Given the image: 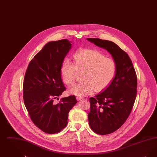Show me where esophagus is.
Masks as SVG:
<instances>
[{"label":"esophagus","instance_id":"1","mask_svg":"<svg viewBox=\"0 0 157 157\" xmlns=\"http://www.w3.org/2000/svg\"><path fill=\"white\" fill-rule=\"evenodd\" d=\"M83 98L80 97H76V99H77V101H80V100H81Z\"/></svg>","mask_w":157,"mask_h":157}]
</instances>
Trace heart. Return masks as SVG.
<instances>
[{
	"instance_id": "heart-1",
	"label": "heart",
	"mask_w": 157,
	"mask_h": 157,
	"mask_svg": "<svg viewBox=\"0 0 157 157\" xmlns=\"http://www.w3.org/2000/svg\"><path fill=\"white\" fill-rule=\"evenodd\" d=\"M74 64L67 59L63 60L60 73L62 81L68 85L74 83L78 72L82 73V83L75 85L69 92L78 96L99 92L112 82L116 73L114 60L94 49L79 50L74 55Z\"/></svg>"
}]
</instances>
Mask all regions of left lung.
<instances>
[{
  "label": "left lung",
  "instance_id": "obj_1",
  "mask_svg": "<svg viewBox=\"0 0 157 157\" xmlns=\"http://www.w3.org/2000/svg\"><path fill=\"white\" fill-rule=\"evenodd\" d=\"M88 40L107 50L116 62L114 78L95 98H90L88 121L92 130L106 135L119 129L129 116L137 93V77L128 55L113 42L99 38Z\"/></svg>",
  "mask_w": 157,
  "mask_h": 157
}]
</instances>
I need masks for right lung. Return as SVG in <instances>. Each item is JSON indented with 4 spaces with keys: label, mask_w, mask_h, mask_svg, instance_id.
Instances as JSON below:
<instances>
[{
    "label": "right lung",
    "mask_w": 157,
    "mask_h": 157,
    "mask_svg": "<svg viewBox=\"0 0 157 157\" xmlns=\"http://www.w3.org/2000/svg\"><path fill=\"white\" fill-rule=\"evenodd\" d=\"M71 48L67 39L48 42L30 60L25 75L24 104L33 124L47 134L59 132L67 125L68 113L77 103L74 95L53 102L66 90L60 67Z\"/></svg>",
    "instance_id": "obj_1"
}]
</instances>
